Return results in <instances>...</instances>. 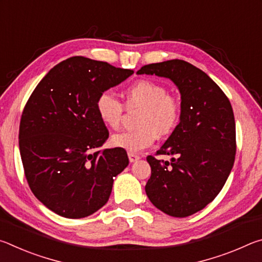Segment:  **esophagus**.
<instances>
[{
    "instance_id": "34e87169",
    "label": "esophagus",
    "mask_w": 262,
    "mask_h": 262,
    "mask_svg": "<svg viewBox=\"0 0 262 262\" xmlns=\"http://www.w3.org/2000/svg\"><path fill=\"white\" fill-rule=\"evenodd\" d=\"M128 158H129L130 163H134L137 161V159H140V156H137V155H135V154L128 152Z\"/></svg>"
}]
</instances>
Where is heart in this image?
I'll list each match as a JSON object with an SVG mask.
<instances>
[{"label":"heart","instance_id":"1","mask_svg":"<svg viewBox=\"0 0 262 262\" xmlns=\"http://www.w3.org/2000/svg\"><path fill=\"white\" fill-rule=\"evenodd\" d=\"M128 107H142L137 117L136 129L121 132L111 137V144L128 152H139L151 145L156 137L170 135L178 127L181 106L167 89L150 79H140L128 86L125 92ZM96 111L100 121L108 128H118L122 117V104L117 97L104 91L96 100Z\"/></svg>","mask_w":262,"mask_h":262}]
</instances>
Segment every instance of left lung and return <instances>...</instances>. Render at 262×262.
<instances>
[{"mask_svg": "<svg viewBox=\"0 0 262 262\" xmlns=\"http://www.w3.org/2000/svg\"><path fill=\"white\" fill-rule=\"evenodd\" d=\"M139 75L170 78L181 95V117L156 155L147 161L151 177L145 193L152 205L173 217L193 215L221 192L236 156V123L231 104L201 69L184 60L143 66Z\"/></svg>", "mask_w": 262, "mask_h": 262, "instance_id": "obj_1", "label": "left lung"}]
</instances>
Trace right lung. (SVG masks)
Masks as SVG:
<instances>
[{"label":"right lung","mask_w":262,"mask_h":262,"mask_svg":"<svg viewBox=\"0 0 262 262\" xmlns=\"http://www.w3.org/2000/svg\"><path fill=\"white\" fill-rule=\"evenodd\" d=\"M107 62L74 56L43 77L26 103L19 125V151L34 196L67 219L99 210L125 170V149L98 150L108 130L97 114L98 96L133 75Z\"/></svg>","instance_id":"add662e5"}]
</instances>
